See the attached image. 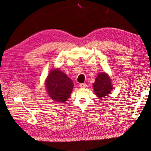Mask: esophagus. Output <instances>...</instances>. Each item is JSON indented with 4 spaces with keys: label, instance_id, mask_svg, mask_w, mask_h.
I'll use <instances>...</instances> for the list:
<instances>
[{
    "label": "esophagus",
    "instance_id": "obj_1",
    "mask_svg": "<svg viewBox=\"0 0 151 151\" xmlns=\"http://www.w3.org/2000/svg\"><path fill=\"white\" fill-rule=\"evenodd\" d=\"M86 86H87V85H86L85 83H84V84H80V87H81V88H86Z\"/></svg>",
    "mask_w": 151,
    "mask_h": 151
}]
</instances>
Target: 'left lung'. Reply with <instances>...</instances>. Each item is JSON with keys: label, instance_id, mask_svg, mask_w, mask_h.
I'll use <instances>...</instances> for the list:
<instances>
[{"label": "left lung", "instance_id": "8db88e82", "mask_svg": "<svg viewBox=\"0 0 151 151\" xmlns=\"http://www.w3.org/2000/svg\"><path fill=\"white\" fill-rule=\"evenodd\" d=\"M95 95L99 98L107 96L112 89L110 78L105 73H99L93 84Z\"/></svg>", "mask_w": 151, "mask_h": 151}]
</instances>
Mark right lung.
<instances>
[{
	"instance_id": "right-lung-1",
	"label": "right lung",
	"mask_w": 151,
	"mask_h": 151,
	"mask_svg": "<svg viewBox=\"0 0 151 151\" xmlns=\"http://www.w3.org/2000/svg\"><path fill=\"white\" fill-rule=\"evenodd\" d=\"M46 89L51 99L60 103L65 102L70 97L73 82L59 69H53L49 74L45 82Z\"/></svg>"
}]
</instances>
